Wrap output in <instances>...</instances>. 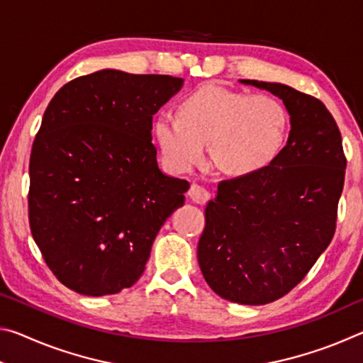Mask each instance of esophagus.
Here are the masks:
<instances>
[{"label": "esophagus", "instance_id": "obj_1", "mask_svg": "<svg viewBox=\"0 0 363 363\" xmlns=\"http://www.w3.org/2000/svg\"><path fill=\"white\" fill-rule=\"evenodd\" d=\"M189 196L190 200L195 201L199 205H205L208 200H210V192L205 187L199 186V184H192L189 189Z\"/></svg>", "mask_w": 363, "mask_h": 363}]
</instances>
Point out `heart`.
Wrapping results in <instances>:
<instances>
[{
    "label": "heart",
    "instance_id": "b5f03b06",
    "mask_svg": "<svg viewBox=\"0 0 363 363\" xmlns=\"http://www.w3.org/2000/svg\"><path fill=\"white\" fill-rule=\"evenodd\" d=\"M288 130L290 113L277 97L213 83L184 97L177 118L160 115L153 123L169 167H195L208 144L214 168L230 177H248L267 168L284 149Z\"/></svg>",
    "mask_w": 363,
    "mask_h": 363
}]
</instances>
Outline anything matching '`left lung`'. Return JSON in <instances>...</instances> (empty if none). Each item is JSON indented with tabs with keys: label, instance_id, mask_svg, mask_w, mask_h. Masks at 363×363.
I'll list each match as a JSON object with an SVG mask.
<instances>
[{
	"label": "left lung",
	"instance_id": "left-lung-1",
	"mask_svg": "<svg viewBox=\"0 0 363 363\" xmlns=\"http://www.w3.org/2000/svg\"><path fill=\"white\" fill-rule=\"evenodd\" d=\"M242 83L284 101L290 136L267 168L218 184L196 256L220 298L261 306L290 293L330 245L346 155L340 128L317 97L280 83Z\"/></svg>",
	"mask_w": 363,
	"mask_h": 363
}]
</instances>
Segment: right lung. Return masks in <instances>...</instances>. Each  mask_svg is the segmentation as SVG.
<instances>
[{"instance_id": "right-lung-1", "label": "right lung", "mask_w": 363, "mask_h": 363, "mask_svg": "<svg viewBox=\"0 0 363 363\" xmlns=\"http://www.w3.org/2000/svg\"><path fill=\"white\" fill-rule=\"evenodd\" d=\"M182 86L101 70L49 102L30 153L28 223L46 266L84 296L130 288L189 182L158 169L153 115Z\"/></svg>"}]
</instances>
